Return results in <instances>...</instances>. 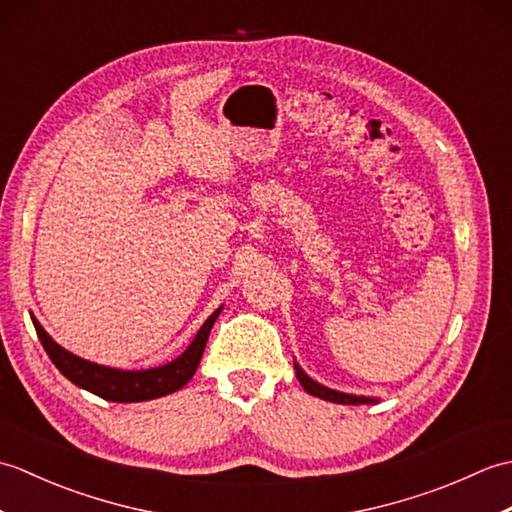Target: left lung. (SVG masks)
Segmentation results:
<instances>
[{"label":"left lung","mask_w":512,"mask_h":512,"mask_svg":"<svg viewBox=\"0 0 512 512\" xmlns=\"http://www.w3.org/2000/svg\"><path fill=\"white\" fill-rule=\"evenodd\" d=\"M295 374H297V380L301 383V387L306 389L310 396H317L321 400H330V402H336V405H372V402H378V398L345 394V391H336V389H330V387L317 383V380L303 372L297 361H295Z\"/></svg>","instance_id":"left-lung-1"}]
</instances>
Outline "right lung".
<instances>
[{
    "label": "right lung",
    "mask_w": 512,
    "mask_h": 512,
    "mask_svg": "<svg viewBox=\"0 0 512 512\" xmlns=\"http://www.w3.org/2000/svg\"><path fill=\"white\" fill-rule=\"evenodd\" d=\"M222 308L224 306L217 308L211 317L202 323L198 334L193 336L187 350L178 358H173L171 363L149 369H118L85 361V358L68 352L65 347L54 341L35 317H32V323H35L43 350H46L50 361L57 365L59 372L68 378L70 383L112 402H143L173 394V391H178L189 383L195 369L200 365L211 328L217 317H220Z\"/></svg>",
    "instance_id": "obj_1"
}]
</instances>
